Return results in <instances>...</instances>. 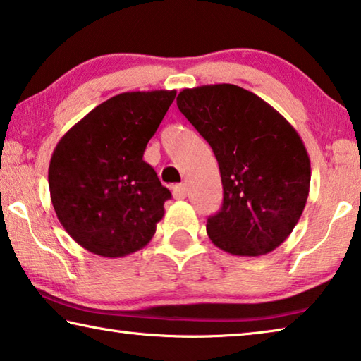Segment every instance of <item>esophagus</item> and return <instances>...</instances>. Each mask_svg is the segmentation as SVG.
Returning <instances> with one entry per match:
<instances>
[{
  "label": "esophagus",
  "instance_id": "1",
  "mask_svg": "<svg viewBox=\"0 0 361 361\" xmlns=\"http://www.w3.org/2000/svg\"><path fill=\"white\" fill-rule=\"evenodd\" d=\"M188 196V188H186V185H176L175 188H173V197L175 199H185Z\"/></svg>",
  "mask_w": 361,
  "mask_h": 361
}]
</instances>
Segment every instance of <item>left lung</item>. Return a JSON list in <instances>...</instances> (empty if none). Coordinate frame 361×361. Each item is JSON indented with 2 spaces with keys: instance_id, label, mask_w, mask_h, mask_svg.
<instances>
[{
  "instance_id": "8db88e82",
  "label": "left lung",
  "mask_w": 361,
  "mask_h": 361,
  "mask_svg": "<svg viewBox=\"0 0 361 361\" xmlns=\"http://www.w3.org/2000/svg\"><path fill=\"white\" fill-rule=\"evenodd\" d=\"M176 106L220 167L223 205L207 220L210 241L231 255L271 252L293 233L310 190V157L299 133L236 85L186 88Z\"/></svg>"
}]
</instances>
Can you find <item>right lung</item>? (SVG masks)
Returning <instances> with one entry per match:
<instances>
[{"label": "right lung", "instance_id": "right-lung-1", "mask_svg": "<svg viewBox=\"0 0 361 361\" xmlns=\"http://www.w3.org/2000/svg\"><path fill=\"white\" fill-rule=\"evenodd\" d=\"M175 96V90L120 93L57 142L48 170L51 202L83 249L116 259L152 239L171 194L142 154Z\"/></svg>", "mask_w": 361, "mask_h": 361}]
</instances>
